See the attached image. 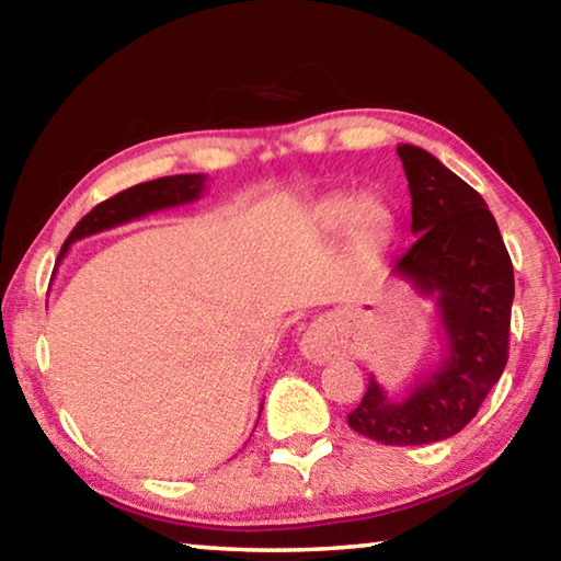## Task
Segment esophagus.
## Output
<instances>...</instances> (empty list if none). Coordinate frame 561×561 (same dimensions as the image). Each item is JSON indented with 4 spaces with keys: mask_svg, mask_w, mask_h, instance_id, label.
<instances>
[{
    "mask_svg": "<svg viewBox=\"0 0 561 561\" xmlns=\"http://www.w3.org/2000/svg\"><path fill=\"white\" fill-rule=\"evenodd\" d=\"M339 351V336L336 329L329 319H319L309 327L307 334L301 339V354L314 364H324Z\"/></svg>",
    "mask_w": 561,
    "mask_h": 561,
    "instance_id": "obj_1",
    "label": "esophagus"
}]
</instances>
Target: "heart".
<instances>
[{"mask_svg":"<svg viewBox=\"0 0 561 561\" xmlns=\"http://www.w3.org/2000/svg\"><path fill=\"white\" fill-rule=\"evenodd\" d=\"M314 225L321 232H339L344 227H351V234H354L358 247L376 250L391 237L393 215L374 195H364L358 201L336 195L317 205Z\"/></svg>","mask_w":561,"mask_h":561,"instance_id":"1","label":"heart"}]
</instances>
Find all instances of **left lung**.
Here are the masks:
<instances>
[{
    "label": "left lung",
    "mask_w": 561,
    "mask_h": 561,
    "mask_svg": "<svg viewBox=\"0 0 561 561\" xmlns=\"http://www.w3.org/2000/svg\"><path fill=\"white\" fill-rule=\"evenodd\" d=\"M396 153L411 190L415 242L391 274L435 299L448 348L403 398L368 378L348 425L383 445H425L460 433L505 371L515 274L478 190L428 150L403 144Z\"/></svg>",
    "instance_id": "1"
}]
</instances>
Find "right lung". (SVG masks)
I'll list each match as a JSON object with an SVG mask.
<instances>
[{
  "instance_id": "add662e5",
  "label": "right lung",
  "mask_w": 561,
  "mask_h": 561,
  "mask_svg": "<svg viewBox=\"0 0 561 561\" xmlns=\"http://www.w3.org/2000/svg\"><path fill=\"white\" fill-rule=\"evenodd\" d=\"M205 180H207L205 175H197V173L168 175V178L150 180V183L133 185L128 190H123V193L108 197V201L99 203L87 217H81L79 225H76L71 234L66 237V242L59 252V262L66 257L69 247L73 242L83 240V237L113 230V227L126 225L130 220H140V217L158 210H168V207L195 203L197 197L203 195Z\"/></svg>"
}]
</instances>
